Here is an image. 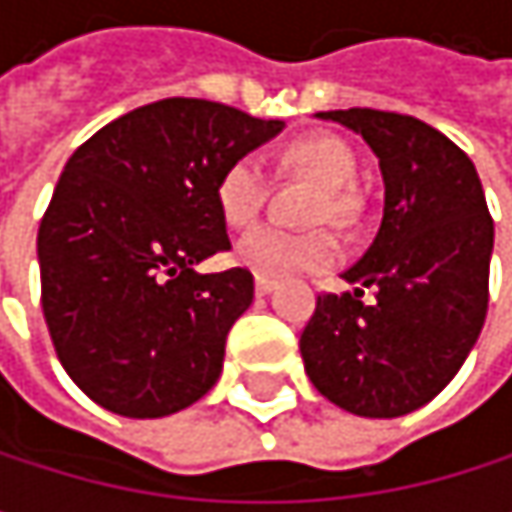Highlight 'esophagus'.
<instances>
[{"label": "esophagus", "mask_w": 512, "mask_h": 512, "mask_svg": "<svg viewBox=\"0 0 512 512\" xmlns=\"http://www.w3.org/2000/svg\"><path fill=\"white\" fill-rule=\"evenodd\" d=\"M272 290H275V281H272V278H263V275H257L255 278L257 296H266V293H272Z\"/></svg>", "instance_id": "esophagus-1"}]
</instances>
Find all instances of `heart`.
Instances as JSON below:
<instances>
[{"mask_svg": "<svg viewBox=\"0 0 512 512\" xmlns=\"http://www.w3.org/2000/svg\"><path fill=\"white\" fill-rule=\"evenodd\" d=\"M281 165L323 186V195L314 204V222H347L353 216L356 198L350 195V186L356 180L358 162L347 142L338 136H305L284 151ZM266 195L269 171L255 154L237 156L216 183V204L228 225H249ZM234 257L255 275L284 278L332 266L338 260V243L326 231L293 234L278 225H257L237 240Z\"/></svg>", "mask_w": 512, "mask_h": 512, "instance_id": "1", "label": "heart"}]
</instances>
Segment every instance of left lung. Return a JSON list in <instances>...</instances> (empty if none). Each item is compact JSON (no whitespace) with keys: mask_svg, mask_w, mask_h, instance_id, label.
Here are the masks:
<instances>
[{"mask_svg":"<svg viewBox=\"0 0 512 512\" xmlns=\"http://www.w3.org/2000/svg\"><path fill=\"white\" fill-rule=\"evenodd\" d=\"M379 159L382 225L299 338L305 373L335 406L400 418L430 403L471 353L489 302L492 216L474 162L430 124L379 109L317 112ZM373 303H361L363 287Z\"/></svg>","mask_w":512,"mask_h":512,"instance_id":"8db88e82","label":"left lung"}]
</instances>
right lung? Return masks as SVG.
I'll use <instances>...</instances> for the list:
<instances>
[{
  "mask_svg": "<svg viewBox=\"0 0 512 512\" xmlns=\"http://www.w3.org/2000/svg\"><path fill=\"white\" fill-rule=\"evenodd\" d=\"M284 130L234 106L168 97L97 130L67 159L38 228L41 305L67 376L103 409L162 418L219 379L225 338L255 299L228 252L222 171Z\"/></svg>",
  "mask_w": 512,
  "mask_h": 512,
  "instance_id": "right-lung-1",
  "label": "right lung"
}]
</instances>
